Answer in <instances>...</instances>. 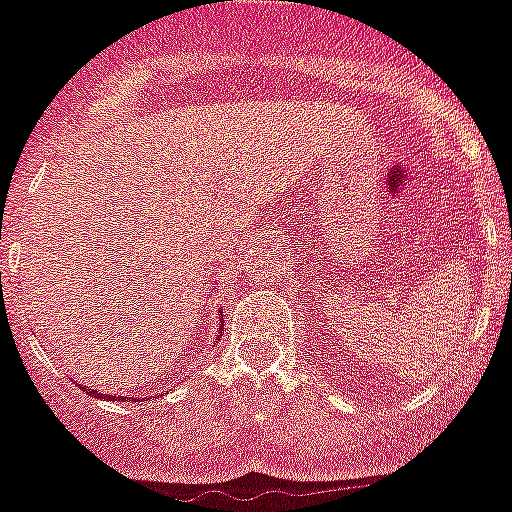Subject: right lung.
<instances>
[{"mask_svg": "<svg viewBox=\"0 0 512 512\" xmlns=\"http://www.w3.org/2000/svg\"><path fill=\"white\" fill-rule=\"evenodd\" d=\"M91 397H102V400H105V394H99V392H94V389H91ZM107 400H112V397H107ZM118 400L120 402H123V400H134V397H118ZM144 400H147V397H144Z\"/></svg>", "mask_w": 512, "mask_h": 512, "instance_id": "1", "label": "right lung"}]
</instances>
